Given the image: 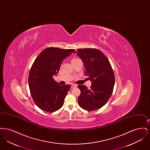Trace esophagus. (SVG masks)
<instances>
[{
	"label": "esophagus",
	"instance_id": "obj_1",
	"mask_svg": "<svg viewBox=\"0 0 150 150\" xmlns=\"http://www.w3.org/2000/svg\"><path fill=\"white\" fill-rule=\"evenodd\" d=\"M76 86H77L76 84H72V88H75V87H76Z\"/></svg>",
	"mask_w": 150,
	"mask_h": 150
}]
</instances>
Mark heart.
Wrapping results in <instances>:
<instances>
[{"instance_id": "obj_1", "label": "heart", "mask_w": 150, "mask_h": 150, "mask_svg": "<svg viewBox=\"0 0 150 150\" xmlns=\"http://www.w3.org/2000/svg\"><path fill=\"white\" fill-rule=\"evenodd\" d=\"M75 59H76V58H74V59H72L71 60V62L72 61H74V60H75Z\"/></svg>"}]
</instances>
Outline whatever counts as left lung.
Returning a JSON list of instances; mask_svg holds the SVG:
<instances>
[{
    "instance_id": "8db88e82",
    "label": "left lung",
    "mask_w": 150,
    "mask_h": 150,
    "mask_svg": "<svg viewBox=\"0 0 150 150\" xmlns=\"http://www.w3.org/2000/svg\"><path fill=\"white\" fill-rule=\"evenodd\" d=\"M83 61L85 74L92 81L90 89L79 85L81 93L79 106L89 111H95L103 106L110 98L115 84V75L106 56L96 48L78 49L74 53Z\"/></svg>"
}]
</instances>
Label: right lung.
Listing matches in <instances>:
<instances>
[{"mask_svg": "<svg viewBox=\"0 0 150 150\" xmlns=\"http://www.w3.org/2000/svg\"><path fill=\"white\" fill-rule=\"evenodd\" d=\"M74 50L49 47L36 57L29 75V89L36 105L48 112L59 110L70 89L69 84L61 86L53 78L57 75L64 59Z\"/></svg>", "mask_w": 150, "mask_h": 150, "instance_id": "right-lung-1", "label": "right lung"}]
</instances>
